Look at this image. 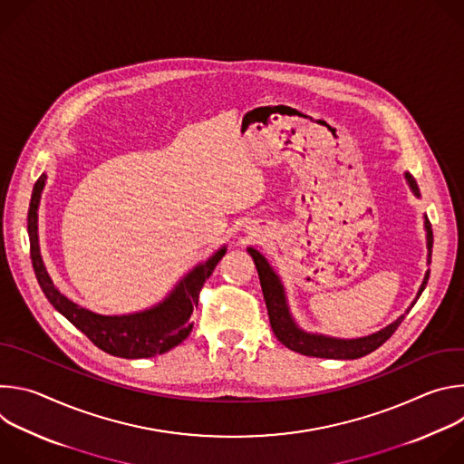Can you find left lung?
Returning a JSON list of instances; mask_svg holds the SVG:
<instances>
[{
	"label": "left lung",
	"mask_w": 464,
	"mask_h": 464,
	"mask_svg": "<svg viewBox=\"0 0 464 464\" xmlns=\"http://www.w3.org/2000/svg\"><path fill=\"white\" fill-rule=\"evenodd\" d=\"M406 178H408L413 192L419 194L415 179L410 174H406ZM426 231H428V249H430V256H431L433 231H431V224H430L428 218H426ZM247 251L255 260V266H256V272H258L264 301H266V308H268L270 324H272L274 334L277 336V340L283 345H286L288 349H292L299 354L315 356V358H333V360H356V358L367 356L369 353H372L380 345H383L394 334V330L399 328V324L404 321V315H401L392 324L380 330V333L371 334L367 338H360V340H334V338L306 334V333H303L301 328H297L295 323L292 321L288 306H286V299H285V290L281 286L279 277L270 268L268 260L264 258L253 247H249ZM428 262H431V258H428ZM428 279H430V272L426 274V277L422 281V286L419 290L417 299L424 292V288L428 285ZM413 303H417V301H413Z\"/></svg>",
	"instance_id": "1"
}]
</instances>
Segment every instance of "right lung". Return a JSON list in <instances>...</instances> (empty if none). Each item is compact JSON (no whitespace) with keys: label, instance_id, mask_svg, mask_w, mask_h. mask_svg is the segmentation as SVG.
I'll use <instances>...</instances> for the list:
<instances>
[{"label":"right lung","instance_id":"right-lung-1","mask_svg":"<svg viewBox=\"0 0 464 464\" xmlns=\"http://www.w3.org/2000/svg\"><path fill=\"white\" fill-rule=\"evenodd\" d=\"M45 183V176L42 174L33 188L29 213H27V231L31 244V260L42 292L47 301L65 317L73 323L88 340L99 347L101 351L117 356V358H150L156 354H163L172 347L179 345L192 330L190 314L198 306V297L206 285V281L215 272L217 264L226 255V247H222L217 255H213L206 264L196 266L178 286L176 290L158 306L130 315H99L93 314L68 297H63L49 279L45 266L40 256L38 246V202Z\"/></svg>","mask_w":464,"mask_h":464}]
</instances>
